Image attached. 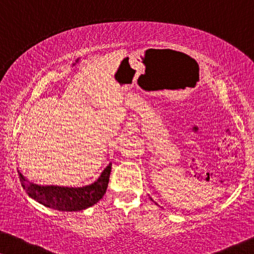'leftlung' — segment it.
I'll return each instance as SVG.
<instances>
[{"instance_id":"8db88e82","label":"left lung","mask_w":254,"mask_h":254,"mask_svg":"<svg viewBox=\"0 0 254 254\" xmlns=\"http://www.w3.org/2000/svg\"><path fill=\"white\" fill-rule=\"evenodd\" d=\"M150 199H151V197H150ZM151 200H152V199H151Z\"/></svg>"}]
</instances>
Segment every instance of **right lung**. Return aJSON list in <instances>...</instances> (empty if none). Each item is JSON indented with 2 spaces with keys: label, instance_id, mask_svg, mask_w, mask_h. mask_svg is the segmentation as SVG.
Here are the masks:
<instances>
[{
  "label": "right lung",
  "instance_id": "1",
  "mask_svg": "<svg viewBox=\"0 0 254 254\" xmlns=\"http://www.w3.org/2000/svg\"><path fill=\"white\" fill-rule=\"evenodd\" d=\"M112 163L104 169L95 183L82 187L38 185L27 180L22 173L19 179L26 193L38 202L59 211H78L93 206L106 193Z\"/></svg>",
  "mask_w": 254,
  "mask_h": 254
}]
</instances>
